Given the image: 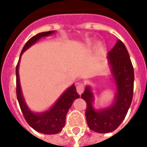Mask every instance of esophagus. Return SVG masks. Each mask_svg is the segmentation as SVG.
Instances as JSON below:
<instances>
[{
	"label": "esophagus",
	"instance_id": "34e87169",
	"mask_svg": "<svg viewBox=\"0 0 147 147\" xmlns=\"http://www.w3.org/2000/svg\"><path fill=\"white\" fill-rule=\"evenodd\" d=\"M76 90H77V92L78 93V94H82L85 90V86H84V84L83 83H78L76 85Z\"/></svg>",
	"mask_w": 147,
	"mask_h": 147
}]
</instances>
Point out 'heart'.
Returning a JSON list of instances; mask_svg holds the SVG:
<instances>
[{
    "mask_svg": "<svg viewBox=\"0 0 147 147\" xmlns=\"http://www.w3.org/2000/svg\"><path fill=\"white\" fill-rule=\"evenodd\" d=\"M93 45H94V43H92V42H90L88 43V48H92V47H93Z\"/></svg>",
    "mask_w": 147,
    "mask_h": 147,
    "instance_id": "b5f03b06",
    "label": "heart"
}]
</instances>
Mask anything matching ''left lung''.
I'll return each instance as SVG.
<instances>
[{"mask_svg": "<svg viewBox=\"0 0 147 147\" xmlns=\"http://www.w3.org/2000/svg\"><path fill=\"white\" fill-rule=\"evenodd\" d=\"M117 92L111 106L95 110L94 94L86 86L82 98L87 104L85 116L88 127L97 133L105 134L116 130L122 123L130 107L134 94V71L127 49L122 41L117 40L107 55Z\"/></svg>", "mask_w": 147, "mask_h": 147, "instance_id": "8db88e82", "label": "left lung"}]
</instances>
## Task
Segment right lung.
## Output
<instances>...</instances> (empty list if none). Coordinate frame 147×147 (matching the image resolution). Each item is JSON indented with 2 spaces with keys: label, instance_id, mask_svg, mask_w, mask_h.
Masks as SVG:
<instances>
[{
  "label": "right lung",
  "instance_id": "1",
  "mask_svg": "<svg viewBox=\"0 0 147 147\" xmlns=\"http://www.w3.org/2000/svg\"><path fill=\"white\" fill-rule=\"evenodd\" d=\"M54 33H55L54 30L43 32V33H38L36 35L33 36V37H31L26 42L22 49L19 61L16 67L17 97L24 118L31 127L33 128L37 132L42 133L44 134H55L62 131V128L64 127L65 124V117L67 113L69 111V108L71 107L74 100L79 98V95L76 92V88L73 84L61 95V97L58 99L55 105L50 109L42 113H34L26 105L22 94L18 69H19L20 57L24 51H26L32 45L36 43L41 37L47 36Z\"/></svg>",
  "mask_w": 147,
  "mask_h": 147
}]
</instances>
